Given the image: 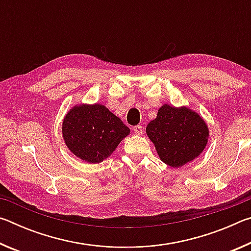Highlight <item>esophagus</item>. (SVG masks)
<instances>
[{
	"label": "esophagus",
	"mask_w": 251,
	"mask_h": 251,
	"mask_svg": "<svg viewBox=\"0 0 251 251\" xmlns=\"http://www.w3.org/2000/svg\"><path fill=\"white\" fill-rule=\"evenodd\" d=\"M134 131H135L136 135H141V134H143V126H142V125L135 126V127H134Z\"/></svg>",
	"instance_id": "34e87169"
}]
</instances>
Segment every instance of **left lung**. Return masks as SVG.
I'll return each mask as SVG.
<instances>
[{"mask_svg":"<svg viewBox=\"0 0 251 251\" xmlns=\"http://www.w3.org/2000/svg\"><path fill=\"white\" fill-rule=\"evenodd\" d=\"M160 159L171 167H180L201 154L209 130L202 118L187 107L165 104L146 127Z\"/></svg>","mask_w":251,"mask_h":251,"instance_id":"8db88e82","label":"left lung"}]
</instances>
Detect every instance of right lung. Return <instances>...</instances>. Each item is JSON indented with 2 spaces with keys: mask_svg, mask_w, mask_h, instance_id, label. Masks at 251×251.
Returning a JSON list of instances; mask_svg holds the SVG:
<instances>
[{
  "mask_svg": "<svg viewBox=\"0 0 251 251\" xmlns=\"http://www.w3.org/2000/svg\"><path fill=\"white\" fill-rule=\"evenodd\" d=\"M62 129L69 150L92 164L110 156L130 131L121 118L100 104L75 106L66 114Z\"/></svg>",
  "mask_w": 251,
  "mask_h": 251,
  "instance_id": "obj_1",
  "label": "right lung"
}]
</instances>
